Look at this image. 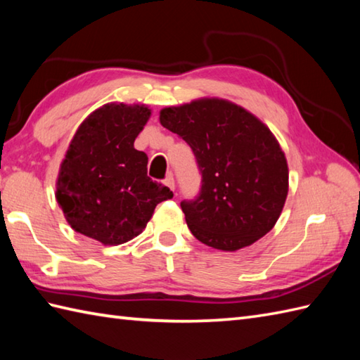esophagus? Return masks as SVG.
Instances as JSON below:
<instances>
[{
    "mask_svg": "<svg viewBox=\"0 0 360 360\" xmlns=\"http://www.w3.org/2000/svg\"><path fill=\"white\" fill-rule=\"evenodd\" d=\"M164 184L170 188V190H174V179H173V174H168L167 178L164 179Z\"/></svg>",
    "mask_w": 360,
    "mask_h": 360,
    "instance_id": "1",
    "label": "esophagus"
}]
</instances>
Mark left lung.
<instances>
[{
    "mask_svg": "<svg viewBox=\"0 0 360 360\" xmlns=\"http://www.w3.org/2000/svg\"><path fill=\"white\" fill-rule=\"evenodd\" d=\"M159 122L190 145L200 167V196L181 202L196 240L233 252L271 231L285 207L289 170L262 120L233 102L204 97L167 106Z\"/></svg>",
    "mask_w": 360,
    "mask_h": 360,
    "instance_id": "left-lung-1",
    "label": "left lung"
}]
</instances>
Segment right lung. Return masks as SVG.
<instances>
[{"mask_svg": "<svg viewBox=\"0 0 360 360\" xmlns=\"http://www.w3.org/2000/svg\"><path fill=\"white\" fill-rule=\"evenodd\" d=\"M151 116L147 105L106 103L82 122L60 164L56 198L75 232L103 246L142 233L170 188L147 176L148 156L134 148Z\"/></svg>", "mask_w": 360, "mask_h": 360, "instance_id": "1", "label": "right lung"}]
</instances>
